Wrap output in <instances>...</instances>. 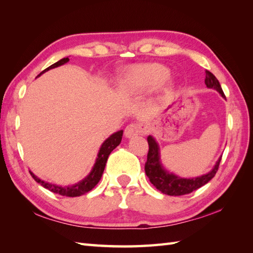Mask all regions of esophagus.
I'll return each mask as SVG.
<instances>
[{
  "label": "esophagus",
  "mask_w": 253,
  "mask_h": 253,
  "mask_svg": "<svg viewBox=\"0 0 253 253\" xmlns=\"http://www.w3.org/2000/svg\"><path fill=\"white\" fill-rule=\"evenodd\" d=\"M144 130H146V127L142 124L131 123L125 128V136L127 138H132L137 135H140Z\"/></svg>",
  "instance_id": "34e87169"
}]
</instances>
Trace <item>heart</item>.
Listing matches in <instances>:
<instances>
[{
    "instance_id": "1",
    "label": "heart",
    "mask_w": 253,
    "mask_h": 253,
    "mask_svg": "<svg viewBox=\"0 0 253 253\" xmlns=\"http://www.w3.org/2000/svg\"><path fill=\"white\" fill-rule=\"evenodd\" d=\"M169 75V68L161 64H142L131 67L123 77L121 84L126 90L139 91L165 84Z\"/></svg>"
}]
</instances>
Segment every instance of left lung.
Here are the masks:
<instances>
[{"label": "left lung", "mask_w": 253, "mask_h": 253, "mask_svg": "<svg viewBox=\"0 0 253 253\" xmlns=\"http://www.w3.org/2000/svg\"><path fill=\"white\" fill-rule=\"evenodd\" d=\"M204 83H206L208 88L215 89L221 93L223 98H226L223 92L221 84L218 83V80L211 72L207 71ZM148 143L149 151L147 155V162L144 164V170H146V174L149 177L150 181H151V184H153V186H155V188L162 193H164V195L169 196L188 195V193L195 191L200 187L206 185L207 182H209L214 176H215L218 169L219 162H221L222 160V157L219 158V160L216 162V165L214 166V169L207 175L189 179L180 178V177H177L164 170L162 165L160 163L159 146L151 136L148 137Z\"/></svg>", "instance_id": "obj_1"}]
</instances>
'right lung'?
Here are the masks:
<instances>
[{
    "instance_id": "add662e5",
    "label": "right lung",
    "mask_w": 253,
    "mask_h": 253,
    "mask_svg": "<svg viewBox=\"0 0 253 253\" xmlns=\"http://www.w3.org/2000/svg\"><path fill=\"white\" fill-rule=\"evenodd\" d=\"M68 61H69L68 57L62 58L61 61H58V62L53 64V65L45 68L44 71L41 72L39 75H38V76H40L41 74H43L44 72L49 71V69H51V68L61 66V65H63V64L67 63ZM122 138H123V130H120L115 133H113L110 138L106 139V140L103 142V144H102L100 148L98 159H96V162L93 166L92 170H91V173L87 177H85L84 180L78 182V184H75L73 186H67V187L55 186V185H52V184H49V182H45L43 180L39 179L37 176H35V174H32L31 171H30V175L32 176V178H34L37 182H39L42 187H44L45 189L50 190L52 192L57 193V195H61L64 197H78V196L84 195V193H87L88 191L92 189V188H94L95 185L98 184L99 180L101 179L102 174H103L104 169H105L107 158H109V155L113 151V150H114L118 146V144L121 143Z\"/></svg>"
}]
</instances>
